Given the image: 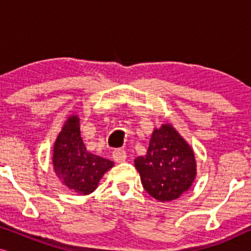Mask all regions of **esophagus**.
Returning a JSON list of instances; mask_svg holds the SVG:
<instances>
[{
  "label": "esophagus",
  "mask_w": 251,
  "mask_h": 251,
  "mask_svg": "<svg viewBox=\"0 0 251 251\" xmlns=\"http://www.w3.org/2000/svg\"><path fill=\"white\" fill-rule=\"evenodd\" d=\"M126 151L118 149V150H115L114 152H113V160H114L115 162L121 163V162H123V161H126Z\"/></svg>",
  "instance_id": "obj_1"
}]
</instances>
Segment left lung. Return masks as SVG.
Here are the masks:
<instances>
[{
  "label": "left lung",
  "mask_w": 251,
  "mask_h": 251,
  "mask_svg": "<svg viewBox=\"0 0 251 251\" xmlns=\"http://www.w3.org/2000/svg\"><path fill=\"white\" fill-rule=\"evenodd\" d=\"M143 186L160 202L176 200L197 177L194 151L170 123L153 130L145 155L135 159Z\"/></svg>",
  "instance_id": "1"
}]
</instances>
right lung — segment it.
<instances>
[{
  "instance_id": "right-lung-1",
  "label": "right lung",
  "mask_w": 251,
  "mask_h": 251,
  "mask_svg": "<svg viewBox=\"0 0 251 251\" xmlns=\"http://www.w3.org/2000/svg\"><path fill=\"white\" fill-rule=\"evenodd\" d=\"M52 166L68 190L88 195L98 187L104 174L114 162L87 151L81 138L78 115H70L53 144Z\"/></svg>"
}]
</instances>
